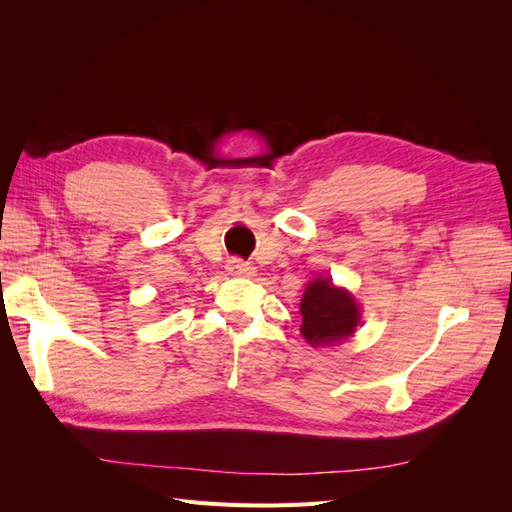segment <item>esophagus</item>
<instances>
[{
    "mask_svg": "<svg viewBox=\"0 0 512 512\" xmlns=\"http://www.w3.org/2000/svg\"><path fill=\"white\" fill-rule=\"evenodd\" d=\"M226 271H228L230 275H235V277H252V275L256 273V269L250 265V262H245V260H241V258L228 260V262H226Z\"/></svg>",
    "mask_w": 512,
    "mask_h": 512,
    "instance_id": "esophagus-1",
    "label": "esophagus"
}]
</instances>
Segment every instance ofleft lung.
Returning <instances> with one entry per match:
<instances>
[{
    "label": "left lung",
    "instance_id": "1",
    "mask_svg": "<svg viewBox=\"0 0 512 512\" xmlns=\"http://www.w3.org/2000/svg\"><path fill=\"white\" fill-rule=\"evenodd\" d=\"M301 335L312 346H331L352 337L361 322V307L352 294L337 288L329 277L309 282L299 305Z\"/></svg>",
    "mask_w": 512,
    "mask_h": 512
}]
</instances>
